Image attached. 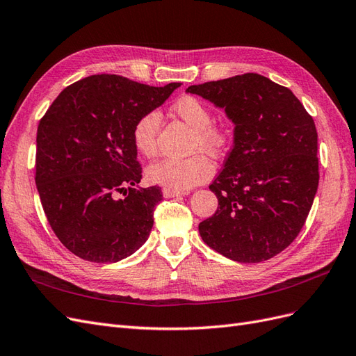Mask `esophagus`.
<instances>
[{
    "label": "esophagus",
    "mask_w": 356,
    "mask_h": 356,
    "mask_svg": "<svg viewBox=\"0 0 356 356\" xmlns=\"http://www.w3.org/2000/svg\"><path fill=\"white\" fill-rule=\"evenodd\" d=\"M187 191H177L172 188H163V197L170 199V197H179V196H186Z\"/></svg>",
    "instance_id": "esophagus-1"
}]
</instances>
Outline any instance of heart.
<instances>
[{"label": "heart", "mask_w": 356, "mask_h": 356, "mask_svg": "<svg viewBox=\"0 0 356 356\" xmlns=\"http://www.w3.org/2000/svg\"><path fill=\"white\" fill-rule=\"evenodd\" d=\"M175 114L190 127L195 129L193 148H202L209 154H221L227 147L229 135L222 126L212 123L209 106L196 96H182L174 104ZM161 117L159 111H148L138 118L132 138L139 153L153 157L157 152V135ZM213 174V166L203 154L187 159H163L148 166L145 175L152 184L163 186L177 191H186L208 181Z\"/></svg>", "instance_id": "b5f03b06"}]
</instances>
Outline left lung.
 Listing matches in <instances>:
<instances>
[{
	"label": "left lung",
	"instance_id": "8db88e82",
	"mask_svg": "<svg viewBox=\"0 0 356 356\" xmlns=\"http://www.w3.org/2000/svg\"><path fill=\"white\" fill-rule=\"evenodd\" d=\"M186 92L224 110L234 124L232 152L209 186L218 208L199 224L202 239L233 261H266L293 243L314 203V118L288 88L254 72Z\"/></svg>",
	"mask_w": 356,
	"mask_h": 356
}]
</instances>
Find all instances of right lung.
Segmentation results:
<instances>
[{"mask_svg": "<svg viewBox=\"0 0 356 356\" xmlns=\"http://www.w3.org/2000/svg\"><path fill=\"white\" fill-rule=\"evenodd\" d=\"M179 86L92 75L63 89L40 120L35 184L42 209L58 239L83 260L117 263L148 239L161 190L138 186L132 131Z\"/></svg>", "mask_w": 356, "mask_h": 356, "instance_id": "right-lung-1", "label": "right lung"}]
</instances>
